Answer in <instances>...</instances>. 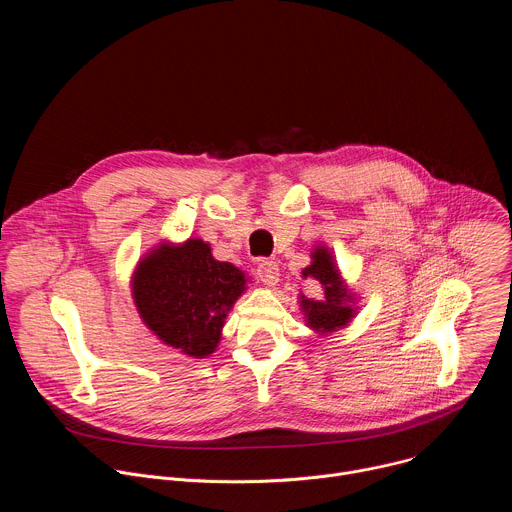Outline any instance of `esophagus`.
<instances>
[{
    "label": "esophagus",
    "mask_w": 512,
    "mask_h": 512,
    "mask_svg": "<svg viewBox=\"0 0 512 512\" xmlns=\"http://www.w3.org/2000/svg\"><path fill=\"white\" fill-rule=\"evenodd\" d=\"M257 279L267 285V287H273L277 285L279 281V267L275 261H269V259H261V263L257 265Z\"/></svg>",
    "instance_id": "obj_1"
}]
</instances>
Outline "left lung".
I'll use <instances>...</instances> for the list:
<instances>
[{"label":"left lung","mask_w":512,"mask_h":512,"mask_svg":"<svg viewBox=\"0 0 512 512\" xmlns=\"http://www.w3.org/2000/svg\"><path fill=\"white\" fill-rule=\"evenodd\" d=\"M302 275L304 279L316 281L322 291L320 298L298 296L304 322L316 336H330L340 328H346L358 316L360 296L348 287L328 245H314L310 251V265L302 269Z\"/></svg>","instance_id":"1"}]
</instances>
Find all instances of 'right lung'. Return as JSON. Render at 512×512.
Wrapping results in <instances>:
<instances>
[{"mask_svg": "<svg viewBox=\"0 0 512 512\" xmlns=\"http://www.w3.org/2000/svg\"><path fill=\"white\" fill-rule=\"evenodd\" d=\"M249 277L212 257L210 243L190 237L160 241L131 271V298L162 344L192 358H208L223 338L229 312L247 291Z\"/></svg>", "mask_w": 512, "mask_h": 512, "instance_id": "add662e5", "label": "right lung"}]
</instances>
